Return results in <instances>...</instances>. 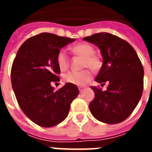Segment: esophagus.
<instances>
[{"mask_svg":"<svg viewBox=\"0 0 152 152\" xmlns=\"http://www.w3.org/2000/svg\"><path fill=\"white\" fill-rule=\"evenodd\" d=\"M79 90H80V93L83 92V89H81V88H80V89H79Z\"/></svg>","mask_w":152,"mask_h":152,"instance_id":"esophagus-1","label":"esophagus"}]
</instances>
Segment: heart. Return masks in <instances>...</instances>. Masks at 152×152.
Instances as JSON below:
<instances>
[{
	"mask_svg": "<svg viewBox=\"0 0 152 152\" xmlns=\"http://www.w3.org/2000/svg\"><path fill=\"white\" fill-rule=\"evenodd\" d=\"M72 51L77 55L84 57L83 67H89L92 71H98L102 63L99 57L94 55V48L88 43L77 44L72 47ZM57 63L61 71H65L69 66V58L64 50H60L57 55ZM92 79V73L86 69L81 72H69L63 76V80L66 83L77 86H83Z\"/></svg>",
	"mask_w": 152,
	"mask_h": 152,
	"instance_id": "heart-1",
	"label": "heart"
}]
</instances>
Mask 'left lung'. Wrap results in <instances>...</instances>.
<instances>
[{
	"label": "left lung",
	"mask_w": 152,
	"mask_h": 152,
	"mask_svg": "<svg viewBox=\"0 0 152 152\" xmlns=\"http://www.w3.org/2000/svg\"><path fill=\"white\" fill-rule=\"evenodd\" d=\"M84 40L99 47L102 65L95 81L108 83L105 91L91 87L94 99L89 110L94 117L106 124H118L133 112L143 90V66L129 43L115 35L99 32Z\"/></svg>",
	"instance_id": "8db88e82"
}]
</instances>
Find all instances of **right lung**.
Masks as SVG:
<instances>
[{"label":"right lung","instance_id":"add662e5","mask_svg":"<svg viewBox=\"0 0 152 152\" xmlns=\"http://www.w3.org/2000/svg\"><path fill=\"white\" fill-rule=\"evenodd\" d=\"M75 39L43 32L29 38L17 52L11 68V83L18 105L31 121L53 127L64 121L70 105L79 94L77 86L66 83L55 91L59 81L57 55Z\"/></svg>","mask_w":152,"mask_h":152}]
</instances>
